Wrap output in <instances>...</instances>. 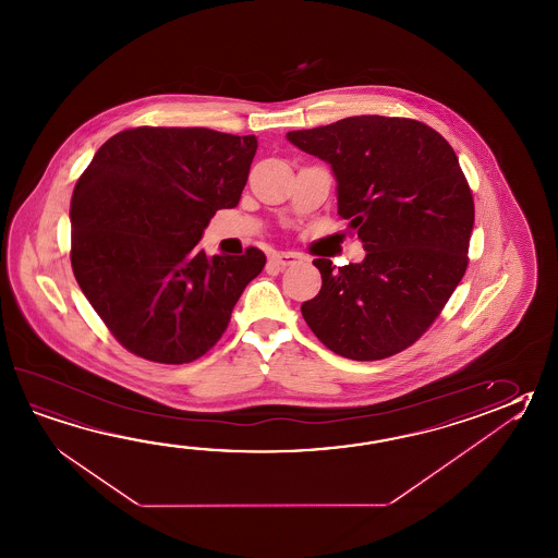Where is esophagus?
Listing matches in <instances>:
<instances>
[{
  "label": "esophagus",
  "instance_id": "obj_1",
  "mask_svg": "<svg viewBox=\"0 0 558 558\" xmlns=\"http://www.w3.org/2000/svg\"><path fill=\"white\" fill-rule=\"evenodd\" d=\"M300 258H302V256H300L298 252H272V254H270V264H274V266H278V268H286V266L294 264V262L300 260Z\"/></svg>",
  "mask_w": 558,
  "mask_h": 558
}]
</instances>
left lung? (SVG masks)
I'll return each mask as SVG.
<instances>
[{
    "mask_svg": "<svg viewBox=\"0 0 558 558\" xmlns=\"http://www.w3.org/2000/svg\"><path fill=\"white\" fill-rule=\"evenodd\" d=\"M286 138L330 162L338 215L364 262L316 258L322 290L302 316L328 350L374 362L420 340L466 270L475 205L456 150L432 126L360 114Z\"/></svg>",
    "mask_w": 558,
    "mask_h": 558,
    "instance_id": "1",
    "label": "left lung"
}]
</instances>
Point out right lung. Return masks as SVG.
<instances>
[{
	"label": "right lung",
	"instance_id": "obj_1",
	"mask_svg": "<svg viewBox=\"0 0 558 558\" xmlns=\"http://www.w3.org/2000/svg\"><path fill=\"white\" fill-rule=\"evenodd\" d=\"M258 141L203 126H137L102 145L71 198V266L129 352L189 364L227 330L266 256H213L198 240L239 205Z\"/></svg>",
	"mask_w": 558,
	"mask_h": 558
}]
</instances>
